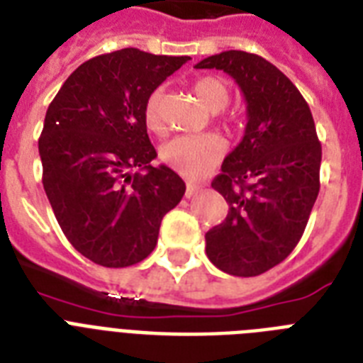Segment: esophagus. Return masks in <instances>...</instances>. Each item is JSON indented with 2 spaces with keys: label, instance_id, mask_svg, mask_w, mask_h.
Listing matches in <instances>:
<instances>
[{
  "label": "esophagus",
  "instance_id": "obj_1",
  "mask_svg": "<svg viewBox=\"0 0 363 363\" xmlns=\"http://www.w3.org/2000/svg\"><path fill=\"white\" fill-rule=\"evenodd\" d=\"M203 190V184L201 182H186V197H191V196H196L197 191H201Z\"/></svg>",
  "mask_w": 363,
  "mask_h": 363
}]
</instances>
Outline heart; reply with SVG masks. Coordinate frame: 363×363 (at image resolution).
<instances>
[{"instance_id":"obj_1","label":"heart","mask_w":363,"mask_h":363,"mask_svg":"<svg viewBox=\"0 0 363 363\" xmlns=\"http://www.w3.org/2000/svg\"><path fill=\"white\" fill-rule=\"evenodd\" d=\"M194 93L199 102L211 111L223 110L231 99L228 84L214 76H205V78L197 79L194 84ZM143 121L152 134H164L166 130L164 89L162 87L152 89L147 96L145 104H143ZM225 151H228L225 141L216 134L177 135L162 145L160 160L182 175L196 177L216 166L225 156Z\"/></svg>"}]
</instances>
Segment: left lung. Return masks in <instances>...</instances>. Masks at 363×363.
<instances>
[{"mask_svg":"<svg viewBox=\"0 0 363 363\" xmlns=\"http://www.w3.org/2000/svg\"><path fill=\"white\" fill-rule=\"evenodd\" d=\"M196 69L228 72L246 100V132L212 188L228 216L205 235L211 263L231 276H259L302 238L319 196L320 149L313 115L294 84L261 55L229 50Z\"/></svg>","mask_w":363,"mask_h":363,"instance_id":"obj_1","label":"left lung"}]
</instances>
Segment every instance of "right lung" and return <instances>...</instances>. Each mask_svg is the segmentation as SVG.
<instances>
[{"instance_id": "right-lung-1", "label": "right lung", "mask_w": 363, "mask_h": 363, "mask_svg": "<svg viewBox=\"0 0 363 363\" xmlns=\"http://www.w3.org/2000/svg\"><path fill=\"white\" fill-rule=\"evenodd\" d=\"M188 55L125 48L85 61L48 106L38 155L43 184L65 237L108 268L140 263L155 250L162 218L186 184L156 158L143 104Z\"/></svg>"}]
</instances>
